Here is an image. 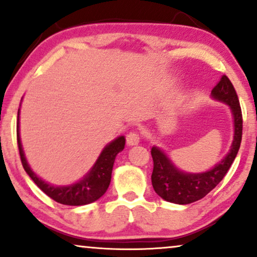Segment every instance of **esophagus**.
Instances as JSON below:
<instances>
[{
    "instance_id": "obj_1",
    "label": "esophagus",
    "mask_w": 257,
    "mask_h": 257,
    "mask_svg": "<svg viewBox=\"0 0 257 257\" xmlns=\"http://www.w3.org/2000/svg\"><path fill=\"white\" fill-rule=\"evenodd\" d=\"M140 142V138H139V135L136 132H130L127 137H126V143H127L128 146H135V145H138Z\"/></svg>"
}]
</instances>
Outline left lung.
Returning <instances> with one entry per match:
<instances>
[{
    "label": "left lung",
    "mask_w": 257,
    "mask_h": 257,
    "mask_svg": "<svg viewBox=\"0 0 257 257\" xmlns=\"http://www.w3.org/2000/svg\"><path fill=\"white\" fill-rule=\"evenodd\" d=\"M212 97L230 107L234 118V139L226 157L212 170L202 173H186L174 166L164 151L153 146L152 186L160 198L178 205H188L202 199L219 185L236 157L242 139V112L236 91L226 75L212 90Z\"/></svg>",
    "instance_id": "obj_1"
}]
</instances>
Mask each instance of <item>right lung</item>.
<instances>
[{"instance_id":"1","label":"right lung","mask_w":257,"mask_h":257,"mask_svg":"<svg viewBox=\"0 0 257 257\" xmlns=\"http://www.w3.org/2000/svg\"><path fill=\"white\" fill-rule=\"evenodd\" d=\"M17 145H19L20 157L22 161L24 171L33 179V181L48 196H50L56 202L68 206H83L94 202L107 191L111 181L112 168H113L114 159L119 152L125 147V137L120 136L108 145L104 147L100 156L94 165L83 179L69 186H52L31 170L29 164L24 156L22 144L20 137V108L17 112Z\"/></svg>"}]
</instances>
